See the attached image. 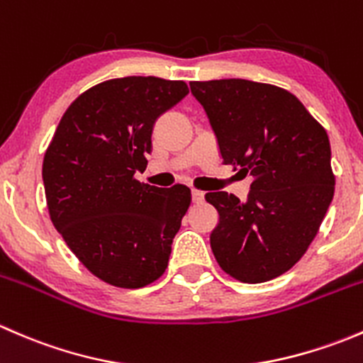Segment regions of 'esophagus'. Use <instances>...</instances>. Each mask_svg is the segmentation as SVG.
<instances>
[{
	"label": "esophagus",
	"mask_w": 363,
	"mask_h": 363,
	"mask_svg": "<svg viewBox=\"0 0 363 363\" xmlns=\"http://www.w3.org/2000/svg\"><path fill=\"white\" fill-rule=\"evenodd\" d=\"M191 196H193V202H195V203H202L203 199H205V193L203 191H199V189H193Z\"/></svg>",
	"instance_id": "obj_1"
}]
</instances>
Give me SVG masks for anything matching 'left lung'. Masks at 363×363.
Segmentation results:
<instances>
[{"instance_id":"1","label":"left lung","mask_w":363,"mask_h":363,"mask_svg":"<svg viewBox=\"0 0 363 363\" xmlns=\"http://www.w3.org/2000/svg\"><path fill=\"white\" fill-rule=\"evenodd\" d=\"M225 164L252 175L247 202L207 193L219 223L211 247L223 270L256 284L288 272L311 246L335 189L330 140L298 98L244 79L189 82Z\"/></svg>"}]
</instances>
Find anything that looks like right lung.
Here are the masks:
<instances>
[{"mask_svg":"<svg viewBox=\"0 0 363 363\" xmlns=\"http://www.w3.org/2000/svg\"><path fill=\"white\" fill-rule=\"evenodd\" d=\"M188 93L182 80L160 77L105 80L69 105L47 147L50 221L104 283L135 290L167 269L191 189L144 184L135 172L147 167L156 119Z\"/></svg>","mask_w":363,"mask_h":363,"instance_id":"1","label":"right lung"}]
</instances>
